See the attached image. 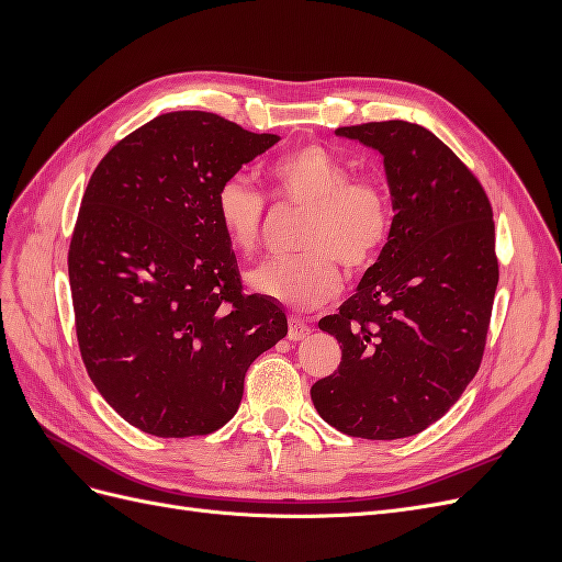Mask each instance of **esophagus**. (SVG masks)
<instances>
[{
    "instance_id": "esophagus-1",
    "label": "esophagus",
    "mask_w": 562,
    "mask_h": 562,
    "mask_svg": "<svg viewBox=\"0 0 562 562\" xmlns=\"http://www.w3.org/2000/svg\"><path fill=\"white\" fill-rule=\"evenodd\" d=\"M310 333H312V328L302 318L288 321V339H293V342H300V339L310 337Z\"/></svg>"
}]
</instances>
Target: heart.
<instances>
[{"label": "heart", "mask_w": 562, "mask_h": 562, "mask_svg": "<svg viewBox=\"0 0 562 562\" xmlns=\"http://www.w3.org/2000/svg\"><path fill=\"white\" fill-rule=\"evenodd\" d=\"M269 176L277 194L310 211V220L297 239L302 255L252 269L248 285L291 310H316L342 288L337 265L361 271L378 258L391 229L389 201L378 184L351 180L349 168L316 145L281 157ZM215 213L236 248L260 246L265 196L246 176L220 184Z\"/></svg>", "instance_id": "obj_1"}]
</instances>
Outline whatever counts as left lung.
<instances>
[{"label":"left lung","instance_id":"left-lung-1","mask_svg":"<svg viewBox=\"0 0 562 562\" xmlns=\"http://www.w3.org/2000/svg\"><path fill=\"white\" fill-rule=\"evenodd\" d=\"M335 135L382 157L394 220L356 293L318 321L342 361L312 401L347 436L407 438L443 417L479 372L499 283L492 209L469 168L419 124Z\"/></svg>","mask_w":562,"mask_h":562}]
</instances>
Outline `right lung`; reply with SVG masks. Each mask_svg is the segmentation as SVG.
Masks as SVG:
<instances>
[{"instance_id": "add662e5", "label": "right lung", "mask_w": 562, "mask_h": 562, "mask_svg": "<svg viewBox=\"0 0 562 562\" xmlns=\"http://www.w3.org/2000/svg\"><path fill=\"white\" fill-rule=\"evenodd\" d=\"M279 143L182 110L116 143L93 171L70 271L83 366L131 427L206 436L236 415L250 363L288 333L279 304L244 295L220 184Z\"/></svg>"}]
</instances>
